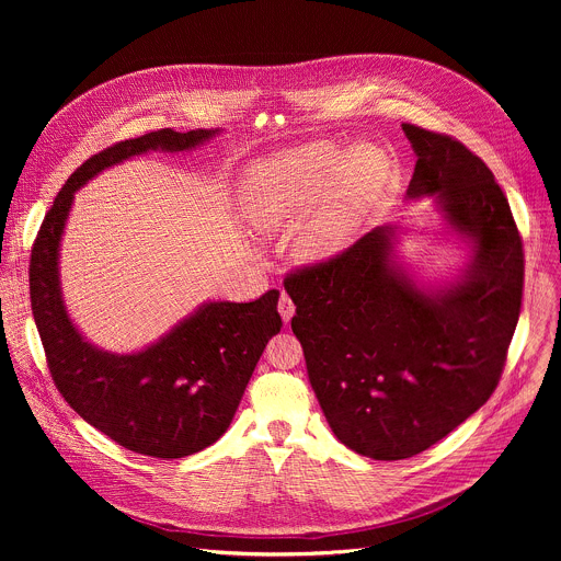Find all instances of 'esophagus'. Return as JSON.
I'll list each match as a JSON object with an SVG mask.
<instances>
[{
	"label": "esophagus",
	"mask_w": 561,
	"mask_h": 561,
	"mask_svg": "<svg viewBox=\"0 0 561 561\" xmlns=\"http://www.w3.org/2000/svg\"><path fill=\"white\" fill-rule=\"evenodd\" d=\"M277 310H279V314H282V319H284V324H288L290 317L295 314V304H293V299H290L286 293H282L279 304H277Z\"/></svg>",
	"instance_id": "34e87169"
}]
</instances>
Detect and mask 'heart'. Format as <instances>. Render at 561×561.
Listing matches in <instances>:
<instances>
[{
	"label": "heart",
	"mask_w": 561,
	"mask_h": 561,
	"mask_svg": "<svg viewBox=\"0 0 561 561\" xmlns=\"http://www.w3.org/2000/svg\"><path fill=\"white\" fill-rule=\"evenodd\" d=\"M388 164L379 148L362 144L337 164L335 152L308 148L295 162H266L244 180L242 213L260 234L282 230L297 219L295 257L319 264L337 257L359 230L386 182Z\"/></svg>",
	"instance_id": "heart-1"
}]
</instances>
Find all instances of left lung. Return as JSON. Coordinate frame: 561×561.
<instances>
[{
  "instance_id": "obj_1",
  "label": "left lung",
  "mask_w": 561,
  "mask_h": 561,
  "mask_svg": "<svg viewBox=\"0 0 561 561\" xmlns=\"http://www.w3.org/2000/svg\"><path fill=\"white\" fill-rule=\"evenodd\" d=\"M417 164L407 202L431 197L444 239L466 249L448 282H424L383 224L342 255L286 277L310 386L351 450L409 459L493 394L524 286L522 239L489 167L453 137L402 124Z\"/></svg>"
}]
</instances>
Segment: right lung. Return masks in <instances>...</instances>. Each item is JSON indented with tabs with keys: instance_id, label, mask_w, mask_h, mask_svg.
<instances>
[{
	"instance_id": "1",
	"label": "right lung",
	"mask_w": 561,
	"mask_h": 561,
	"mask_svg": "<svg viewBox=\"0 0 561 561\" xmlns=\"http://www.w3.org/2000/svg\"><path fill=\"white\" fill-rule=\"evenodd\" d=\"M219 133L162 128L93 154L55 197L31 253V306L55 386L84 422L157 459L199 453L226 433L268 340L282 329L279 290L253 301L208 299L148 346L113 353L87 340L66 308L61 239L75 193L100 173L152 150H195Z\"/></svg>"
}]
</instances>
